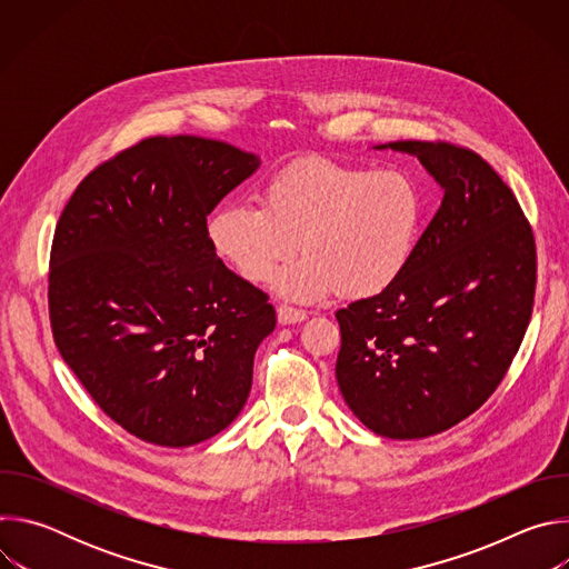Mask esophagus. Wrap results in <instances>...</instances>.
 <instances>
[{
    "label": "esophagus",
    "mask_w": 569,
    "mask_h": 569,
    "mask_svg": "<svg viewBox=\"0 0 569 569\" xmlns=\"http://www.w3.org/2000/svg\"><path fill=\"white\" fill-rule=\"evenodd\" d=\"M277 319H279V323H283V327H288V323L303 321L306 312L299 310V308H292V306H279L277 308Z\"/></svg>",
    "instance_id": "34e87169"
}]
</instances>
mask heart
Segmentation results:
<instances>
[{
    "instance_id": "b5f03b06",
    "label": "heart",
    "mask_w": 569,
    "mask_h": 569,
    "mask_svg": "<svg viewBox=\"0 0 569 569\" xmlns=\"http://www.w3.org/2000/svg\"><path fill=\"white\" fill-rule=\"evenodd\" d=\"M423 222L419 184L402 171H367L333 159H308L274 176L263 207L227 202L207 222L213 254L240 279L263 283L295 301L338 292L371 299L408 270Z\"/></svg>"
}]
</instances>
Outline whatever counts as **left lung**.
Returning <instances> with one entry per match:
<instances>
[{
    "instance_id": "left-lung-1",
    "label": "left lung",
    "mask_w": 569,
    "mask_h": 569,
    "mask_svg": "<svg viewBox=\"0 0 569 569\" xmlns=\"http://www.w3.org/2000/svg\"><path fill=\"white\" fill-rule=\"evenodd\" d=\"M443 189L405 274L336 312L349 410L387 439L439 435L489 398L520 349L536 292L531 227L502 178L443 141H391Z\"/></svg>"
}]
</instances>
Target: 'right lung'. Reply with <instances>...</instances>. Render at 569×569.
<instances>
[{"mask_svg":"<svg viewBox=\"0 0 569 569\" xmlns=\"http://www.w3.org/2000/svg\"><path fill=\"white\" fill-rule=\"evenodd\" d=\"M261 167L224 141L150 137L78 184L51 246L49 317L62 360L141 441L222 432L274 331L268 295L213 254L207 216Z\"/></svg>","mask_w":569,"mask_h":569,"instance_id":"add662e5","label":"right lung"}]
</instances>
